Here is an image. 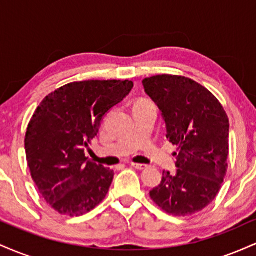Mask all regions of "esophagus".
<instances>
[{
  "label": "esophagus",
  "mask_w": 256,
  "mask_h": 256,
  "mask_svg": "<svg viewBox=\"0 0 256 256\" xmlns=\"http://www.w3.org/2000/svg\"><path fill=\"white\" fill-rule=\"evenodd\" d=\"M130 165H131L132 167H134V168H137V170H146V165H144V164L130 162Z\"/></svg>",
  "instance_id": "1"
}]
</instances>
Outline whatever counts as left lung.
I'll return each instance as SVG.
<instances>
[{"instance_id":"left-lung-1","label":"left lung","mask_w":256,"mask_h":256,"mask_svg":"<svg viewBox=\"0 0 256 256\" xmlns=\"http://www.w3.org/2000/svg\"><path fill=\"white\" fill-rule=\"evenodd\" d=\"M166 124V138L178 146L176 173L162 172L150 198L161 210L188 216L218 195L228 168V118L206 88L189 78L161 74L142 82Z\"/></svg>"}]
</instances>
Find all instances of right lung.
Listing matches in <instances>:
<instances>
[{"instance_id":"1","label":"right lung","mask_w":256,"mask_h":256,"mask_svg":"<svg viewBox=\"0 0 256 256\" xmlns=\"http://www.w3.org/2000/svg\"><path fill=\"white\" fill-rule=\"evenodd\" d=\"M132 88L128 80L74 82L49 94L34 112L26 158L43 198L60 214L83 216L107 195L114 172L88 160L85 148Z\"/></svg>"}]
</instances>
